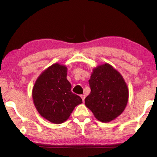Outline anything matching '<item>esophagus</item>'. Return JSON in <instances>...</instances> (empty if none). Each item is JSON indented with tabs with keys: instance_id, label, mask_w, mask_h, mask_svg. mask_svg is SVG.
<instances>
[{
	"instance_id": "esophagus-1",
	"label": "esophagus",
	"mask_w": 157,
	"mask_h": 157,
	"mask_svg": "<svg viewBox=\"0 0 157 157\" xmlns=\"http://www.w3.org/2000/svg\"><path fill=\"white\" fill-rule=\"evenodd\" d=\"M85 97H86V96H85L84 94L81 95V98H82V101H83V102L84 101V100H85Z\"/></svg>"
}]
</instances>
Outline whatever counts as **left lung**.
<instances>
[{
    "mask_svg": "<svg viewBox=\"0 0 157 157\" xmlns=\"http://www.w3.org/2000/svg\"><path fill=\"white\" fill-rule=\"evenodd\" d=\"M91 92L85 105L96 119L107 123L124 111L129 98V89L117 70L109 63L93 68L89 79Z\"/></svg>",
    "mask_w": 157,
    "mask_h": 157,
    "instance_id": "obj_1",
    "label": "left lung"
}]
</instances>
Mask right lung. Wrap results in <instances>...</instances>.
Listing matches in <instances>:
<instances>
[{
  "mask_svg": "<svg viewBox=\"0 0 157 157\" xmlns=\"http://www.w3.org/2000/svg\"><path fill=\"white\" fill-rule=\"evenodd\" d=\"M67 67L56 63L44 70L32 88V98L39 114L50 122L60 124L67 121L75 106L82 103L71 92L67 79Z\"/></svg>",
  "mask_w": 157,
  "mask_h": 157,
  "instance_id": "obj_1",
  "label": "right lung"
}]
</instances>
